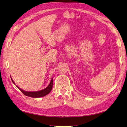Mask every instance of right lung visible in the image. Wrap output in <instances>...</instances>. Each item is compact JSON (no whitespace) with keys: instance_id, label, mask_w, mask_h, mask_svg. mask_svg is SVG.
I'll return each mask as SVG.
<instances>
[{"instance_id":"add662e5","label":"right lung","mask_w":127,"mask_h":127,"mask_svg":"<svg viewBox=\"0 0 127 127\" xmlns=\"http://www.w3.org/2000/svg\"><path fill=\"white\" fill-rule=\"evenodd\" d=\"M11 80H12V82L15 85V83L14 82V81H13L12 79H11ZM53 81V78H52L50 84L48 85V86L46 88H45V89H44V90H40L39 91H35V92L26 91H24V90H22V89L20 88V87H18L17 86H17L19 90L22 92L26 96L32 97V98H40V97H42V96H45L46 95H47V94H48L50 92L52 89Z\"/></svg>"}]
</instances>
